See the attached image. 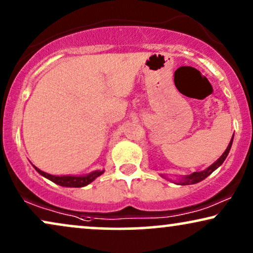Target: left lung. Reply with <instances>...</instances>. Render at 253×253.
Instances as JSON below:
<instances>
[{"instance_id": "8db88e82", "label": "left lung", "mask_w": 253, "mask_h": 253, "mask_svg": "<svg viewBox=\"0 0 253 253\" xmlns=\"http://www.w3.org/2000/svg\"><path fill=\"white\" fill-rule=\"evenodd\" d=\"M232 140H234V135H232V139H231V141H230V143L228 144V148H227V149H225L224 153L222 154V156H221L220 158H218V160H217L216 162H215V163L211 164V166L210 168H207V169L204 170V171H200V172H194V173H192V174H188V176L184 177L183 179H181L178 184H179V185L197 184V183H199V181L204 180L205 178H207L208 176H210V174H211V172H213L214 170H216L217 168L220 167L222 163H223L225 158H227L229 151H230V148H231V144H232Z\"/></svg>"}]
</instances>
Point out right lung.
<instances>
[{"label": "right lung", "instance_id": "1", "mask_svg": "<svg viewBox=\"0 0 253 253\" xmlns=\"http://www.w3.org/2000/svg\"><path fill=\"white\" fill-rule=\"evenodd\" d=\"M35 169L38 171V172L42 174V176L46 177L47 179L52 180L53 183L60 185V186H66V187H82L85 186V185L90 184L92 180H95L97 177L100 176L104 171H93L90 174H86V176H53V174H48L43 171L39 170L38 168L35 167Z\"/></svg>", "mask_w": 253, "mask_h": 253}]
</instances>
